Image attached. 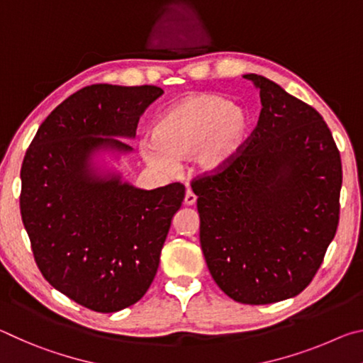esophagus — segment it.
I'll return each instance as SVG.
<instances>
[{
  "label": "esophagus",
  "instance_id": "esophagus-1",
  "mask_svg": "<svg viewBox=\"0 0 363 363\" xmlns=\"http://www.w3.org/2000/svg\"><path fill=\"white\" fill-rule=\"evenodd\" d=\"M195 201H196V195L192 192V190H187L186 196H184V205L192 206V205H195Z\"/></svg>",
  "mask_w": 363,
  "mask_h": 363
}]
</instances>
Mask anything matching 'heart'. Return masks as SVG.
<instances>
[{"label": "heart", "mask_w": 363, "mask_h": 363, "mask_svg": "<svg viewBox=\"0 0 363 363\" xmlns=\"http://www.w3.org/2000/svg\"><path fill=\"white\" fill-rule=\"evenodd\" d=\"M250 130V116L223 96L195 94L174 104L153 126V138L140 143L149 167L171 173L176 160L192 155L201 174H216L238 155Z\"/></svg>", "instance_id": "heart-1"}]
</instances>
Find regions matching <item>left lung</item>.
<instances>
[{"label": "left lung", "instance_id": "8db88e82", "mask_svg": "<svg viewBox=\"0 0 363 363\" xmlns=\"http://www.w3.org/2000/svg\"><path fill=\"white\" fill-rule=\"evenodd\" d=\"M257 126L225 169L192 182L211 277L243 304L299 294L340 223L341 157L314 107L256 73Z\"/></svg>", "mask_w": 363, "mask_h": 363}]
</instances>
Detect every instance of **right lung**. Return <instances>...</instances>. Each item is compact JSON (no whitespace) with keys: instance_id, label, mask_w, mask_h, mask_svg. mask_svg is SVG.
<instances>
[{"instance_id":"obj_1","label":"right lung","mask_w":363,"mask_h":363,"mask_svg":"<svg viewBox=\"0 0 363 363\" xmlns=\"http://www.w3.org/2000/svg\"><path fill=\"white\" fill-rule=\"evenodd\" d=\"M158 86L91 84L36 131L21 169V214L36 266L57 291L96 312L144 296L186 187L138 189L99 163L133 152L139 116Z\"/></svg>"}]
</instances>
